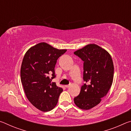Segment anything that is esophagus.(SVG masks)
Returning a JSON list of instances; mask_svg holds the SVG:
<instances>
[{"label": "esophagus", "mask_w": 131, "mask_h": 131, "mask_svg": "<svg viewBox=\"0 0 131 131\" xmlns=\"http://www.w3.org/2000/svg\"><path fill=\"white\" fill-rule=\"evenodd\" d=\"M70 86V84H69V85H65V87H66V88H69Z\"/></svg>", "instance_id": "obj_1"}]
</instances>
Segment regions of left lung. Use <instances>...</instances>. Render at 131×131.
Returning <instances> with one entry per match:
<instances>
[{"instance_id": "8db88e82", "label": "left lung", "mask_w": 131, "mask_h": 131, "mask_svg": "<svg viewBox=\"0 0 131 131\" xmlns=\"http://www.w3.org/2000/svg\"><path fill=\"white\" fill-rule=\"evenodd\" d=\"M74 54L83 63V80L75 105L81 109L89 110L101 102L112 85L114 66L107 51L95 44L87 45Z\"/></svg>"}]
</instances>
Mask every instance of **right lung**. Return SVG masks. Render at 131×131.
Instances as JSON below:
<instances>
[{
    "label": "right lung",
    "mask_w": 131,
    "mask_h": 131,
    "mask_svg": "<svg viewBox=\"0 0 131 131\" xmlns=\"http://www.w3.org/2000/svg\"><path fill=\"white\" fill-rule=\"evenodd\" d=\"M66 51L40 43L30 48L24 55L21 68L24 91L29 101L43 112L53 109L63 91L51 80L56 77L54 69L57 59Z\"/></svg>",
    "instance_id": "1"
}]
</instances>
